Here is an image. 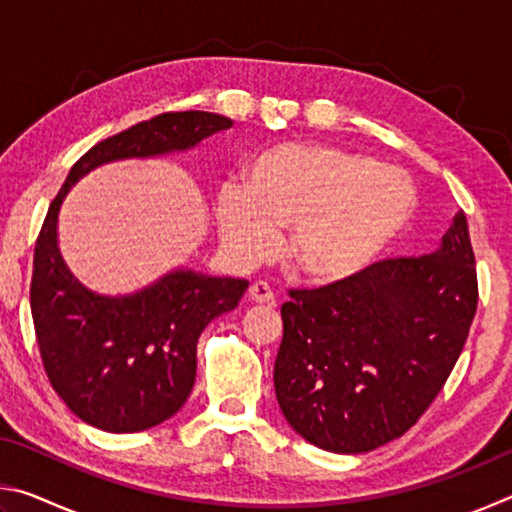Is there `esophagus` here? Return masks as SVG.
<instances>
[{"instance_id": "obj_1", "label": "esophagus", "mask_w": 512, "mask_h": 512, "mask_svg": "<svg viewBox=\"0 0 512 512\" xmlns=\"http://www.w3.org/2000/svg\"><path fill=\"white\" fill-rule=\"evenodd\" d=\"M248 298L257 302V305H266V302H273L275 300V293L271 291L266 282H253L248 289Z\"/></svg>"}]
</instances>
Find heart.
Listing matches in <instances>:
<instances>
[{
	"label": "heart",
	"instance_id": "heart-1",
	"mask_svg": "<svg viewBox=\"0 0 512 512\" xmlns=\"http://www.w3.org/2000/svg\"><path fill=\"white\" fill-rule=\"evenodd\" d=\"M418 189L409 173L366 153L320 142H280L241 164L239 187L214 201L221 241L232 257L257 262L289 228L284 259L311 284L366 273L409 230Z\"/></svg>",
	"mask_w": 512,
	"mask_h": 512
}]
</instances>
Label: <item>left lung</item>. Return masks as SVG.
Instances as JSON below:
<instances>
[{
	"label": "left lung",
	"mask_w": 512,
	"mask_h": 512,
	"mask_svg": "<svg viewBox=\"0 0 512 512\" xmlns=\"http://www.w3.org/2000/svg\"><path fill=\"white\" fill-rule=\"evenodd\" d=\"M476 302L463 212L436 253L291 291L273 370L291 429L334 454H366L404 436L461 357Z\"/></svg>",
	"instance_id": "left-lung-1"
}]
</instances>
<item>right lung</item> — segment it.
<instances>
[{
  "label": "right lung",
  "instance_id": "obj_1",
  "mask_svg": "<svg viewBox=\"0 0 512 512\" xmlns=\"http://www.w3.org/2000/svg\"><path fill=\"white\" fill-rule=\"evenodd\" d=\"M232 126L214 112H164L83 155L49 205L33 255L31 314L47 377L69 411L110 433L151 429L180 411L194 388L196 343L216 316L232 311L246 280L176 268L126 296L83 287L58 248L65 196L101 164L187 151Z\"/></svg>",
  "mask_w": 512,
  "mask_h": 512
}]
</instances>
